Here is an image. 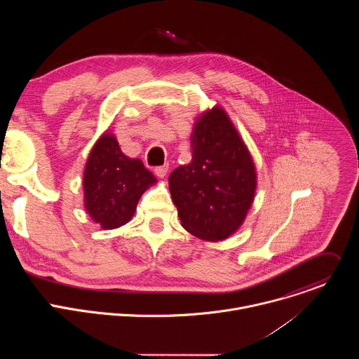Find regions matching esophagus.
Returning <instances> with one entry per match:
<instances>
[{
    "mask_svg": "<svg viewBox=\"0 0 359 359\" xmlns=\"http://www.w3.org/2000/svg\"><path fill=\"white\" fill-rule=\"evenodd\" d=\"M168 170H169V165H163V166H158L155 168V173L158 177L163 179L166 175H168Z\"/></svg>",
    "mask_w": 359,
    "mask_h": 359,
    "instance_id": "obj_1",
    "label": "esophagus"
}]
</instances>
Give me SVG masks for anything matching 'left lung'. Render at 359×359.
Instances as JSON below:
<instances>
[{"instance_id":"left-lung-1","label":"left lung","mask_w":359,"mask_h":359,"mask_svg":"<svg viewBox=\"0 0 359 359\" xmlns=\"http://www.w3.org/2000/svg\"><path fill=\"white\" fill-rule=\"evenodd\" d=\"M191 161L169 176L182 226L193 236L220 241L244 222L255 193V168L227 114H203L190 136Z\"/></svg>"}]
</instances>
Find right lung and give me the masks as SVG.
<instances>
[{
    "label": "right lung",
    "mask_w": 359,
    "mask_h": 359,
    "mask_svg": "<svg viewBox=\"0 0 359 359\" xmlns=\"http://www.w3.org/2000/svg\"><path fill=\"white\" fill-rule=\"evenodd\" d=\"M153 183L156 179L142 161L125 156L116 137L105 133L85 166V209L102 229L121 227L132 219L140 196Z\"/></svg>",
    "instance_id": "1"
}]
</instances>
